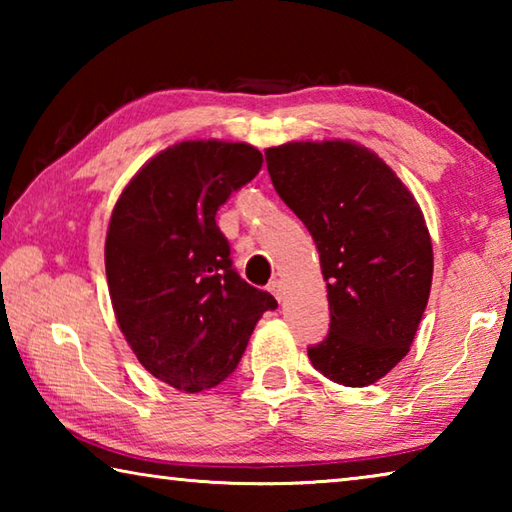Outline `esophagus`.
<instances>
[{
	"label": "esophagus",
	"mask_w": 512,
	"mask_h": 512,
	"mask_svg": "<svg viewBox=\"0 0 512 512\" xmlns=\"http://www.w3.org/2000/svg\"><path fill=\"white\" fill-rule=\"evenodd\" d=\"M268 291L273 293L277 302H282V298H284V289H282V282H280V280H273L271 284H268Z\"/></svg>",
	"instance_id": "1"
}]
</instances>
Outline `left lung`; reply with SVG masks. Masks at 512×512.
Returning <instances> with one entry per match:
<instances>
[{"mask_svg": "<svg viewBox=\"0 0 512 512\" xmlns=\"http://www.w3.org/2000/svg\"><path fill=\"white\" fill-rule=\"evenodd\" d=\"M275 192L316 241L327 282L329 334L307 348L314 368L361 388L409 352L433 275L418 201L388 164L354 142L266 149Z\"/></svg>", "mask_w": 512, "mask_h": 512, "instance_id": "obj_1", "label": "left lung"}]
</instances>
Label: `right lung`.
<instances>
[{
  "label": "right lung",
  "mask_w": 512,
  "mask_h": 512,
  "mask_svg": "<svg viewBox=\"0 0 512 512\" xmlns=\"http://www.w3.org/2000/svg\"><path fill=\"white\" fill-rule=\"evenodd\" d=\"M244 142L196 140L155 155L126 185L106 237L112 309L142 366L185 393L235 372L268 291L241 280L216 210L262 169Z\"/></svg>",
  "instance_id": "1"
}]
</instances>
